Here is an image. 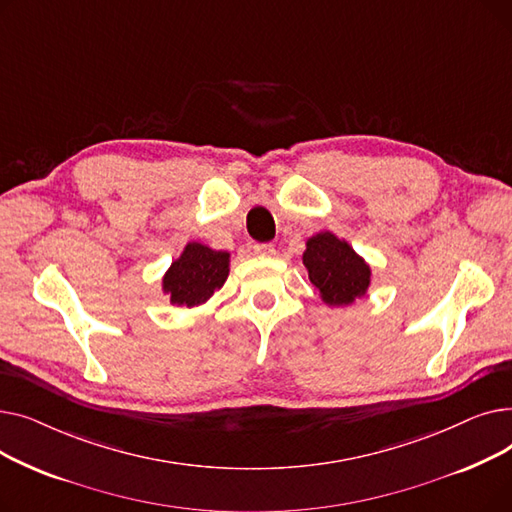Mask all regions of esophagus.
<instances>
[{
    "label": "esophagus",
    "instance_id": "1",
    "mask_svg": "<svg viewBox=\"0 0 512 512\" xmlns=\"http://www.w3.org/2000/svg\"><path fill=\"white\" fill-rule=\"evenodd\" d=\"M253 251H255L257 255H261V257H272V255L276 253L274 245H270V242H259V245L253 247Z\"/></svg>",
    "mask_w": 512,
    "mask_h": 512
}]
</instances>
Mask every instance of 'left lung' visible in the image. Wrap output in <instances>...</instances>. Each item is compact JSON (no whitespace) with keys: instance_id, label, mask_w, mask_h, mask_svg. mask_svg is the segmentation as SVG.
Wrapping results in <instances>:
<instances>
[{"instance_id":"left-lung-1","label":"left lung","mask_w":512,"mask_h":512,"mask_svg":"<svg viewBox=\"0 0 512 512\" xmlns=\"http://www.w3.org/2000/svg\"><path fill=\"white\" fill-rule=\"evenodd\" d=\"M303 265L321 303L328 307H348L367 297L373 282L371 265L351 242L330 230H321L307 238Z\"/></svg>"}]
</instances>
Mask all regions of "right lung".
<instances>
[{
    "label": "right lung",
    "mask_w": 512,
    "mask_h": 512,
    "mask_svg": "<svg viewBox=\"0 0 512 512\" xmlns=\"http://www.w3.org/2000/svg\"><path fill=\"white\" fill-rule=\"evenodd\" d=\"M230 259L228 251L211 249L197 240L186 242L161 276V292L168 294L172 305L199 307L224 286L230 274Z\"/></svg>",
    "instance_id": "add662e5"
}]
</instances>
